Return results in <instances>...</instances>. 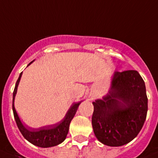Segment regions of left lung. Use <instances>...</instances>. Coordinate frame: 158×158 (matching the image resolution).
Here are the masks:
<instances>
[{
	"label": "left lung",
	"mask_w": 158,
	"mask_h": 158,
	"mask_svg": "<svg viewBox=\"0 0 158 158\" xmlns=\"http://www.w3.org/2000/svg\"><path fill=\"white\" fill-rule=\"evenodd\" d=\"M92 103V124L98 140L109 147L127 144L137 136L147 118L145 82L136 70L115 71L109 92Z\"/></svg>",
	"instance_id": "obj_1"
}]
</instances>
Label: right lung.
<instances>
[{"mask_svg":"<svg viewBox=\"0 0 158 158\" xmlns=\"http://www.w3.org/2000/svg\"><path fill=\"white\" fill-rule=\"evenodd\" d=\"M33 62L29 63V65L31 64ZM22 73H23L19 74V77L16 84H15V89L13 92L12 99V110L14 118H15V122H16L17 126H18L20 132L22 133V135L26 139L28 140L30 143L37 146V147L47 148V147H52L59 145L61 143H63L65 139L66 138L70 121L74 117L77 110L78 106L81 102H74L70 106L69 110L67 111L64 118L56 124L40 127L39 128H32L30 127L29 128L26 127L25 125H23L22 121H20L16 110L15 109V106H14V100H15V97L17 92V88H18L20 78L22 77Z\"/></svg>","mask_w":158,"mask_h":158,"instance_id":"right-lung-1","label":"right lung"}]
</instances>
